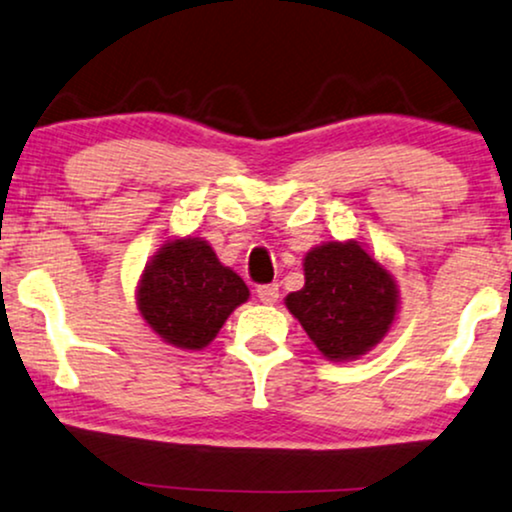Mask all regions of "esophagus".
I'll return each instance as SVG.
<instances>
[{"label": "esophagus", "instance_id": "1", "mask_svg": "<svg viewBox=\"0 0 512 512\" xmlns=\"http://www.w3.org/2000/svg\"><path fill=\"white\" fill-rule=\"evenodd\" d=\"M257 298H260L264 305H274L276 300H279V286H276V283H264V286H257Z\"/></svg>", "mask_w": 512, "mask_h": 512}]
</instances>
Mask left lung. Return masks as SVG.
<instances>
[{
    "instance_id": "obj_1",
    "label": "left lung",
    "mask_w": 512,
    "mask_h": 512,
    "mask_svg": "<svg viewBox=\"0 0 512 512\" xmlns=\"http://www.w3.org/2000/svg\"><path fill=\"white\" fill-rule=\"evenodd\" d=\"M286 307L329 360H353L377 346L398 307L393 276L355 240L324 243L305 255V286Z\"/></svg>"
}]
</instances>
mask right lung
Masks as SVG:
<instances>
[{"label":"right lung","instance_id":"add662e5","mask_svg":"<svg viewBox=\"0 0 512 512\" xmlns=\"http://www.w3.org/2000/svg\"><path fill=\"white\" fill-rule=\"evenodd\" d=\"M248 286L200 238L166 243L145 267L138 307L145 322L176 348H205L226 317L248 300Z\"/></svg>","mask_w":512,"mask_h":512}]
</instances>
